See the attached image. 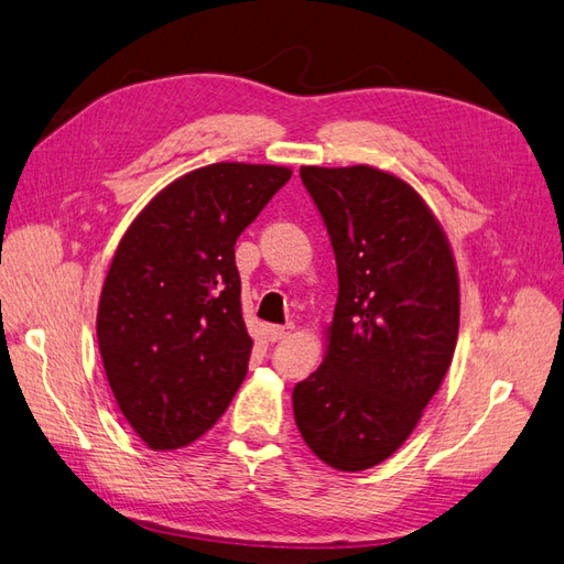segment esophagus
I'll list each match as a JSON object with an SVG mask.
<instances>
[{
    "instance_id": "1",
    "label": "esophagus",
    "mask_w": 564,
    "mask_h": 564,
    "mask_svg": "<svg viewBox=\"0 0 564 564\" xmlns=\"http://www.w3.org/2000/svg\"><path fill=\"white\" fill-rule=\"evenodd\" d=\"M294 332V325H272L270 327V341H282V339H286L289 337V334H292Z\"/></svg>"
}]
</instances>
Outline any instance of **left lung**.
I'll list each match as a JSON object with an SVG mask.
<instances>
[{"mask_svg": "<svg viewBox=\"0 0 564 564\" xmlns=\"http://www.w3.org/2000/svg\"><path fill=\"white\" fill-rule=\"evenodd\" d=\"M337 258L323 365L294 387L308 448L339 471L384 463L413 434L451 368L460 282L444 227L399 175L301 165Z\"/></svg>", "mask_w": 564, "mask_h": 564, "instance_id": "left-lung-1", "label": "left lung"}]
</instances>
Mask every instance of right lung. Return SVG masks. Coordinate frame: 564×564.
Listing matches in <instances>:
<instances>
[{
	"instance_id": "1",
	"label": "right lung",
	"mask_w": 564,
	"mask_h": 564,
	"mask_svg": "<svg viewBox=\"0 0 564 564\" xmlns=\"http://www.w3.org/2000/svg\"><path fill=\"white\" fill-rule=\"evenodd\" d=\"M289 177L286 165H204L163 187L118 241L97 341L120 413L149 448L189 446L245 382L253 341L235 245Z\"/></svg>"
}]
</instances>
